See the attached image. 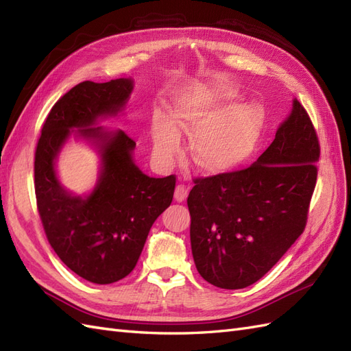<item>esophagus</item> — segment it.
<instances>
[{
	"instance_id": "1",
	"label": "esophagus",
	"mask_w": 351,
	"mask_h": 351,
	"mask_svg": "<svg viewBox=\"0 0 351 351\" xmlns=\"http://www.w3.org/2000/svg\"><path fill=\"white\" fill-rule=\"evenodd\" d=\"M188 195V186L184 184H179L175 190V200L176 202H184Z\"/></svg>"
}]
</instances>
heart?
I'll return each instance as SVG.
<instances>
[{"mask_svg": "<svg viewBox=\"0 0 351 351\" xmlns=\"http://www.w3.org/2000/svg\"><path fill=\"white\" fill-rule=\"evenodd\" d=\"M232 93L222 87L200 86L175 105L173 119L157 111L152 119L154 154L169 161L179 148L176 124L195 132L193 157L204 172H226L252 154L264 125V111L256 104H240L222 110Z\"/></svg>", "mask_w": 351, "mask_h": 351, "instance_id": "obj_1", "label": "heart"}]
</instances>
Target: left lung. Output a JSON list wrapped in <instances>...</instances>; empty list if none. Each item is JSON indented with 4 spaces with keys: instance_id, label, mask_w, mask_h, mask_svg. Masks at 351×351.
<instances>
[{
    "instance_id": "obj_1",
    "label": "left lung",
    "mask_w": 351,
    "mask_h": 351,
    "mask_svg": "<svg viewBox=\"0 0 351 351\" xmlns=\"http://www.w3.org/2000/svg\"><path fill=\"white\" fill-rule=\"evenodd\" d=\"M320 143L305 108L292 112L252 166L195 178L188 194L197 271L222 289H243L276 265L307 223Z\"/></svg>"
}]
</instances>
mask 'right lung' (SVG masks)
I'll return each instance as SVG.
<instances>
[{
	"label": "right lung",
	"mask_w": 351,
	"mask_h": 351,
	"mask_svg": "<svg viewBox=\"0 0 351 351\" xmlns=\"http://www.w3.org/2000/svg\"><path fill=\"white\" fill-rule=\"evenodd\" d=\"M133 90L130 78L83 82L53 105L35 149L37 208L50 246L69 269L86 280L119 282L136 265L152 223L173 199L176 176L149 178L133 163L134 141L123 130L95 128L117 115ZM71 128L95 141L103 172L93 194L69 195L57 181L54 160Z\"/></svg>",
	"instance_id": "obj_1"
}]
</instances>
